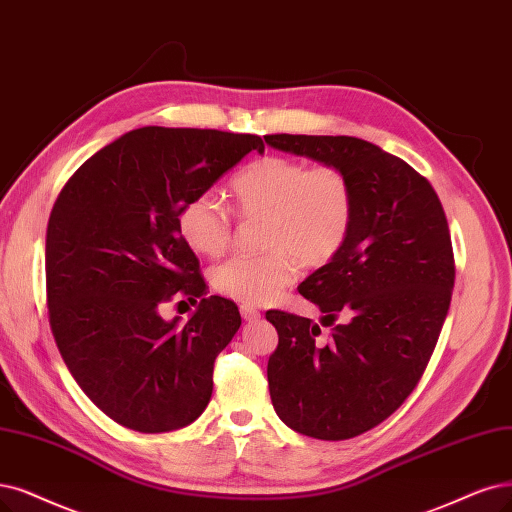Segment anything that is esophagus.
<instances>
[{
  "label": "esophagus",
  "mask_w": 512,
  "mask_h": 512,
  "mask_svg": "<svg viewBox=\"0 0 512 512\" xmlns=\"http://www.w3.org/2000/svg\"><path fill=\"white\" fill-rule=\"evenodd\" d=\"M240 314H242L244 320H249V323H253V320L261 318V314L253 306H240Z\"/></svg>",
  "instance_id": "esophagus-1"
}]
</instances>
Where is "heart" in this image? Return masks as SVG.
<instances>
[{
	"instance_id": "obj_1",
	"label": "heart",
	"mask_w": 512,
	"mask_h": 512,
	"mask_svg": "<svg viewBox=\"0 0 512 512\" xmlns=\"http://www.w3.org/2000/svg\"><path fill=\"white\" fill-rule=\"evenodd\" d=\"M232 192L242 217H263V255H238L213 272L219 293L244 306H266L295 280V259L306 268L329 263L346 244L354 223V189L335 166H308L287 156H263L234 177ZM179 232L204 257L227 251L232 211L204 192L187 200Z\"/></svg>"
}]
</instances>
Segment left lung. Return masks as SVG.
Listing matches in <instances>:
<instances>
[{
    "label": "left lung",
    "mask_w": 512,
    "mask_h": 512,
    "mask_svg": "<svg viewBox=\"0 0 512 512\" xmlns=\"http://www.w3.org/2000/svg\"><path fill=\"white\" fill-rule=\"evenodd\" d=\"M274 149L335 166L354 189L346 244L299 285L323 312L347 316L327 339L310 318L270 310L278 348L268 384L278 418L323 441L382 424L418 386L451 301V236L432 185L405 160L356 137L268 135Z\"/></svg>",
    "instance_id": "1"
}]
</instances>
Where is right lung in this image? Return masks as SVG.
Segmentation results:
<instances>
[{
	"label": "right lung",
	"instance_id": "add662e5",
	"mask_svg": "<svg viewBox=\"0 0 512 512\" xmlns=\"http://www.w3.org/2000/svg\"><path fill=\"white\" fill-rule=\"evenodd\" d=\"M253 149L263 154L257 135L143 126L86 160L56 198L46 232L52 335L113 422L170 432L211 401L215 358L242 320L234 301L206 297L179 215ZM173 296L200 298L199 310L162 319Z\"/></svg>",
	"mask_w": 512,
	"mask_h": 512
}]
</instances>
